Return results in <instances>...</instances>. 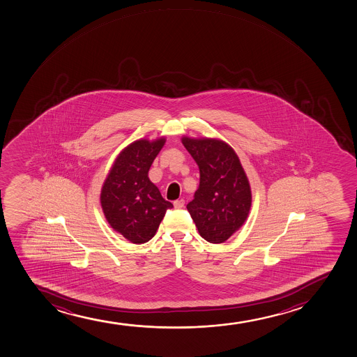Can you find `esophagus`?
I'll use <instances>...</instances> for the list:
<instances>
[{"mask_svg":"<svg viewBox=\"0 0 357 357\" xmlns=\"http://www.w3.org/2000/svg\"><path fill=\"white\" fill-rule=\"evenodd\" d=\"M174 207L177 209L183 208L185 207V200L181 199V200L174 201Z\"/></svg>","mask_w":357,"mask_h":357,"instance_id":"1","label":"esophagus"}]
</instances>
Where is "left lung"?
Returning a JSON list of instances; mask_svg holds the SVG:
<instances>
[{
    "label": "left lung",
    "instance_id": "obj_1",
    "mask_svg": "<svg viewBox=\"0 0 357 357\" xmlns=\"http://www.w3.org/2000/svg\"><path fill=\"white\" fill-rule=\"evenodd\" d=\"M200 170V185L187 205L201 237L219 244L239 229L251 207V189L241 160L222 140L183 137Z\"/></svg>",
    "mask_w": 357,
    "mask_h": 357
}]
</instances>
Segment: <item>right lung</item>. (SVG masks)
Returning <instances> with one entry per match:
<instances>
[{
	"mask_svg": "<svg viewBox=\"0 0 357 357\" xmlns=\"http://www.w3.org/2000/svg\"><path fill=\"white\" fill-rule=\"evenodd\" d=\"M164 143L165 138L130 144L116 157L102 185L100 200L107 222L135 244L149 242L167 209L174 207L148 176Z\"/></svg>",
	"mask_w": 357,
	"mask_h": 357,
	"instance_id": "add662e5",
	"label": "right lung"
}]
</instances>
